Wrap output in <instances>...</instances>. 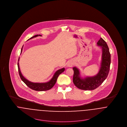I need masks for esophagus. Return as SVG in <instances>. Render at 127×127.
Here are the masks:
<instances>
[{
    "mask_svg": "<svg viewBox=\"0 0 127 127\" xmlns=\"http://www.w3.org/2000/svg\"><path fill=\"white\" fill-rule=\"evenodd\" d=\"M73 64H74L73 62L72 61H69V62H68L67 63V66L70 67H72V66L73 65Z\"/></svg>",
    "mask_w": 127,
    "mask_h": 127,
    "instance_id": "esophagus-1",
    "label": "esophagus"
}]
</instances>
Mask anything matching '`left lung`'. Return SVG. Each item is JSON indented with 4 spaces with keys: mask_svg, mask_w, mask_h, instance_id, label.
<instances>
[{
    "mask_svg": "<svg viewBox=\"0 0 127 127\" xmlns=\"http://www.w3.org/2000/svg\"><path fill=\"white\" fill-rule=\"evenodd\" d=\"M97 45L102 49V60L98 73L93 77H81L80 70L74 67L73 81L78 88L83 90H93L99 86L107 78L110 67L111 54L108 45L104 40L100 38Z\"/></svg>",
    "mask_w": 127,
    "mask_h": 127,
    "instance_id": "1",
    "label": "left lung"
}]
</instances>
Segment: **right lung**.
<instances>
[{"label": "right lung", "instance_id": "obj_1", "mask_svg": "<svg viewBox=\"0 0 127 127\" xmlns=\"http://www.w3.org/2000/svg\"><path fill=\"white\" fill-rule=\"evenodd\" d=\"M38 36H42L41 35H36L35 36H33V37H31V38H30L29 40L33 38L36 37H37ZM23 47L21 48V53L22 51L23 50ZM19 58L18 59V72H19V74L20 76V77L21 78V79L22 80V81L31 89L35 90V91H46V90H48L49 89H50L51 88H52L53 86L55 85V84L56 83L57 80L58 79V76H59V75H60L62 73H63L64 71V68H63L62 69H59L57 70L55 74H54L52 78L48 82H45V83H35V82H32L31 81H28V80H27L23 75L20 71V69L19 67Z\"/></svg>", "mask_w": 127, "mask_h": 127}]
</instances>
